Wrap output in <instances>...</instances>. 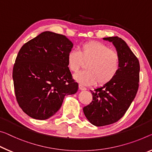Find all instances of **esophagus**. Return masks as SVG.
<instances>
[{"mask_svg":"<svg viewBox=\"0 0 152 152\" xmlns=\"http://www.w3.org/2000/svg\"><path fill=\"white\" fill-rule=\"evenodd\" d=\"M79 90H86V88L85 87H83V86L80 85V84L79 85Z\"/></svg>","mask_w":152,"mask_h":152,"instance_id":"34e87169","label":"esophagus"}]
</instances>
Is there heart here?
Masks as SVG:
<instances>
[{
    "mask_svg": "<svg viewBox=\"0 0 152 152\" xmlns=\"http://www.w3.org/2000/svg\"><path fill=\"white\" fill-rule=\"evenodd\" d=\"M67 62L69 69L75 73L84 63H87V70L73 77L75 80L83 86H90L96 82L100 86L108 83L115 77L120 68L118 53L99 41L87 42L81 45L79 51H70Z\"/></svg>",
    "mask_w": 152,
    "mask_h": 152,
    "instance_id": "1",
    "label": "heart"
}]
</instances>
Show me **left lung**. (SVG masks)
Masks as SVG:
<instances>
[{
	"mask_svg": "<svg viewBox=\"0 0 152 152\" xmlns=\"http://www.w3.org/2000/svg\"><path fill=\"white\" fill-rule=\"evenodd\" d=\"M103 40L111 42L115 48L120 68L110 82L91 91L92 102L83 107L84 115L96 126L111 124L122 118L134 99L139 82V62L126 43L118 37Z\"/></svg>",
	"mask_w": 152,
	"mask_h": 152,
	"instance_id": "1",
	"label": "left lung"
}]
</instances>
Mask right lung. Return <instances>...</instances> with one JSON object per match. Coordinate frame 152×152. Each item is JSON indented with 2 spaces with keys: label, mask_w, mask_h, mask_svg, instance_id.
I'll return each instance as SVG.
<instances>
[{
  "label": "right lung",
  "mask_w": 152,
  "mask_h": 152,
  "mask_svg": "<svg viewBox=\"0 0 152 152\" xmlns=\"http://www.w3.org/2000/svg\"><path fill=\"white\" fill-rule=\"evenodd\" d=\"M73 47L65 36L45 31L21 48L13 69L14 89L19 106L30 118H51L65 96L77 92L67 62Z\"/></svg>",
  "instance_id": "1"
}]
</instances>
